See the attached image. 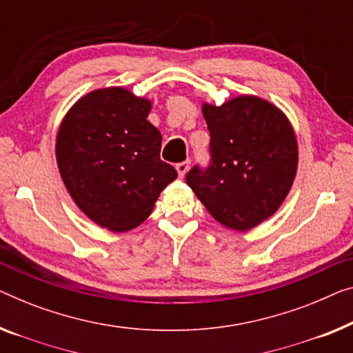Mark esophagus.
Segmentation results:
<instances>
[{
	"mask_svg": "<svg viewBox=\"0 0 353 353\" xmlns=\"http://www.w3.org/2000/svg\"><path fill=\"white\" fill-rule=\"evenodd\" d=\"M188 168H190V161H182V163H177L176 165V170H177V174L179 177H183L187 174Z\"/></svg>",
	"mask_w": 353,
	"mask_h": 353,
	"instance_id": "34e87169",
	"label": "esophagus"
}]
</instances>
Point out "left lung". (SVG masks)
I'll list each match as a JSON object with an SVG mask.
<instances>
[{"label": "left lung", "instance_id": "left-lung-1", "mask_svg": "<svg viewBox=\"0 0 353 353\" xmlns=\"http://www.w3.org/2000/svg\"><path fill=\"white\" fill-rule=\"evenodd\" d=\"M210 134L209 165H194L185 181L209 214L245 231L271 217L290 192L298 144L285 115L256 97L222 106L204 104Z\"/></svg>", "mask_w": 353, "mask_h": 353}]
</instances>
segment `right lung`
<instances>
[{"label": "right lung", "mask_w": 353, "mask_h": 353, "mask_svg": "<svg viewBox=\"0 0 353 353\" xmlns=\"http://www.w3.org/2000/svg\"><path fill=\"white\" fill-rule=\"evenodd\" d=\"M150 101L122 87L79 99L57 136V163L74 203L93 222L126 231L149 217L177 177L160 159L161 134L147 120Z\"/></svg>", "instance_id": "1"}]
</instances>
